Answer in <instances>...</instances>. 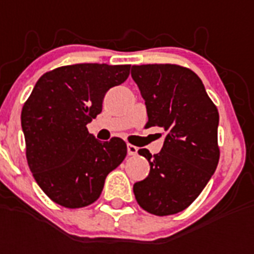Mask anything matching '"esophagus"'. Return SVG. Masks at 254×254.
<instances>
[{"label":"esophagus","instance_id":"34e87169","mask_svg":"<svg viewBox=\"0 0 254 254\" xmlns=\"http://www.w3.org/2000/svg\"><path fill=\"white\" fill-rule=\"evenodd\" d=\"M137 151H138V147L134 146V145H130V143H127V154L135 155L137 154Z\"/></svg>","mask_w":254,"mask_h":254}]
</instances>
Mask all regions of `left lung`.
Instances as JSON below:
<instances>
[{"mask_svg":"<svg viewBox=\"0 0 254 254\" xmlns=\"http://www.w3.org/2000/svg\"><path fill=\"white\" fill-rule=\"evenodd\" d=\"M147 112L146 127L166 131L162 150L138 154L150 173L133 186L135 200L145 211L166 216L186 209L203 191L219 163V112L200 77L175 64L131 67Z\"/></svg>","mask_w":254,"mask_h":254,"instance_id":"obj_1","label":"left lung"}]
</instances>
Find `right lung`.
Masks as SVG:
<instances>
[{
  "mask_svg": "<svg viewBox=\"0 0 254 254\" xmlns=\"http://www.w3.org/2000/svg\"><path fill=\"white\" fill-rule=\"evenodd\" d=\"M130 65L81 63L39 77L22 108L26 158L38 186L58 204L81 208L99 199L105 178L127 157L119 137L100 142L87 124L103 111L108 89L127 80Z\"/></svg>",
  "mask_w": 254,
  "mask_h": 254,
  "instance_id": "1",
  "label": "right lung"
}]
</instances>
